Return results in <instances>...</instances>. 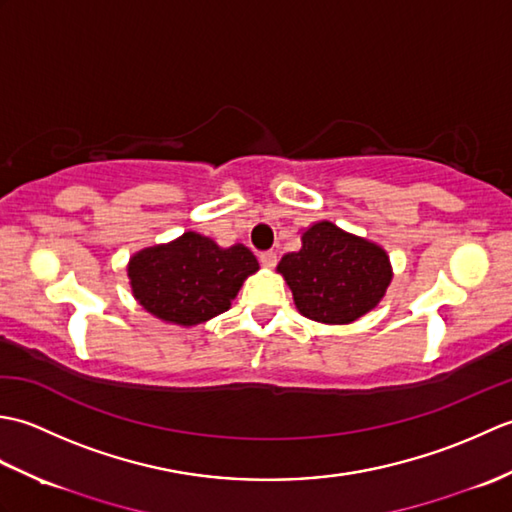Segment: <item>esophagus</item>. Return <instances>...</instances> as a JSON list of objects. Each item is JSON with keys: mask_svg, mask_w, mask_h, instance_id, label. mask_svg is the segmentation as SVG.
Wrapping results in <instances>:
<instances>
[{"mask_svg": "<svg viewBox=\"0 0 512 512\" xmlns=\"http://www.w3.org/2000/svg\"><path fill=\"white\" fill-rule=\"evenodd\" d=\"M259 262H262L266 268H273L277 264V253L275 250H264V253H259Z\"/></svg>", "mask_w": 512, "mask_h": 512, "instance_id": "obj_1", "label": "esophagus"}]
</instances>
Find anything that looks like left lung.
Here are the masks:
<instances>
[{
	"instance_id": "8db88e82",
	"label": "left lung",
	"mask_w": 512,
	"mask_h": 512,
	"mask_svg": "<svg viewBox=\"0 0 512 512\" xmlns=\"http://www.w3.org/2000/svg\"><path fill=\"white\" fill-rule=\"evenodd\" d=\"M301 250L281 257L284 275L303 317L319 323H352L376 308L391 281L380 246L317 222L301 237Z\"/></svg>"
}]
</instances>
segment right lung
<instances>
[{"label": "right lung", "instance_id": "1", "mask_svg": "<svg viewBox=\"0 0 512 512\" xmlns=\"http://www.w3.org/2000/svg\"><path fill=\"white\" fill-rule=\"evenodd\" d=\"M257 268L246 246L220 248L209 237L189 231L167 246L140 250L127 275L134 297L154 317L198 325L228 310L244 279Z\"/></svg>", "mask_w": 512, "mask_h": 512}]
</instances>
